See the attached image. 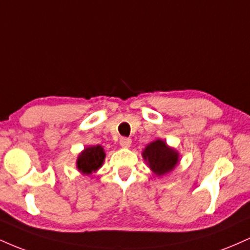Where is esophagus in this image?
Instances as JSON below:
<instances>
[{"mask_svg":"<svg viewBox=\"0 0 250 250\" xmlns=\"http://www.w3.org/2000/svg\"><path fill=\"white\" fill-rule=\"evenodd\" d=\"M120 145L123 148H129L131 146V140L129 137H121L120 139Z\"/></svg>","mask_w":250,"mask_h":250,"instance_id":"1","label":"esophagus"}]
</instances>
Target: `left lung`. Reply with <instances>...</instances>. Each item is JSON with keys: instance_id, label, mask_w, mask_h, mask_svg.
<instances>
[{"instance_id": "left-lung-1", "label": "left lung", "mask_w": 250, "mask_h": 250, "mask_svg": "<svg viewBox=\"0 0 250 250\" xmlns=\"http://www.w3.org/2000/svg\"><path fill=\"white\" fill-rule=\"evenodd\" d=\"M143 159L149 168L157 176L169 173L179 163V153L162 140L150 142L142 153Z\"/></svg>"}]
</instances>
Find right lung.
Listing matches in <instances>:
<instances>
[{
  "instance_id": "right-lung-1",
  "label": "right lung",
  "mask_w": 250,
  "mask_h": 250,
  "mask_svg": "<svg viewBox=\"0 0 250 250\" xmlns=\"http://www.w3.org/2000/svg\"><path fill=\"white\" fill-rule=\"evenodd\" d=\"M104 159L105 153L101 146L87 147L77 157V169L85 175L95 173L97 169L102 167Z\"/></svg>"
}]
</instances>
